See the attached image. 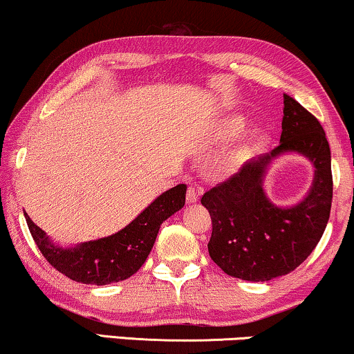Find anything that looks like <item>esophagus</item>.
<instances>
[{"label": "esophagus", "mask_w": 354, "mask_h": 354, "mask_svg": "<svg viewBox=\"0 0 354 354\" xmlns=\"http://www.w3.org/2000/svg\"><path fill=\"white\" fill-rule=\"evenodd\" d=\"M200 195H201V190L196 187H190L187 192V203L188 205H195L200 200Z\"/></svg>", "instance_id": "1"}]
</instances>
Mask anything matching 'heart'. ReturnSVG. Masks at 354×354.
Segmentation results:
<instances>
[{"label":"heart","instance_id":"heart-1","mask_svg":"<svg viewBox=\"0 0 354 354\" xmlns=\"http://www.w3.org/2000/svg\"><path fill=\"white\" fill-rule=\"evenodd\" d=\"M245 122H246V119L241 114L227 115V118L222 119L221 122L216 125L214 137L217 140H221V142H224V140L235 138L236 135L243 130ZM264 142H266L264 129L258 127V125H256V127H251L248 132L245 133L243 140H241L240 149H239V158L246 159V158L253 156V154L258 151L261 147H263Z\"/></svg>","mask_w":354,"mask_h":354}]
</instances>
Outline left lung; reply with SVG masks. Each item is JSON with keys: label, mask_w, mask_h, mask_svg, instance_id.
<instances>
[{"label": "left lung", "mask_w": 354, "mask_h": 354, "mask_svg": "<svg viewBox=\"0 0 354 354\" xmlns=\"http://www.w3.org/2000/svg\"><path fill=\"white\" fill-rule=\"evenodd\" d=\"M292 152L313 164V183L297 205L277 207L265 195L263 178L275 158ZM201 205L212 219L209 256L225 274L268 282L292 272L316 248L330 216V148L322 125L285 95L279 147L206 192Z\"/></svg>", "instance_id": "8db88e82"}]
</instances>
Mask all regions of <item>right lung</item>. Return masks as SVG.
I'll return each mask as SVG.
<instances>
[{
    "mask_svg": "<svg viewBox=\"0 0 354 354\" xmlns=\"http://www.w3.org/2000/svg\"><path fill=\"white\" fill-rule=\"evenodd\" d=\"M185 183L164 192L118 234L104 239L61 246L33 224L26 212L28 230L38 250L56 270L75 282L108 285L129 279L142 268L156 241L159 227L185 205Z\"/></svg>",
    "mask_w": 354,
    "mask_h": 354,
    "instance_id": "add662e5",
    "label": "right lung"
}]
</instances>
